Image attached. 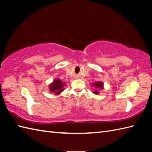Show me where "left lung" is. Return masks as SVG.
Here are the masks:
<instances>
[{
	"label": "left lung",
	"instance_id": "8db88e82",
	"mask_svg": "<svg viewBox=\"0 0 152 152\" xmlns=\"http://www.w3.org/2000/svg\"><path fill=\"white\" fill-rule=\"evenodd\" d=\"M92 86H95L96 88H99V89H103V83L102 82H96L95 83V84H93ZM93 93H94L96 95L99 94L98 91H95Z\"/></svg>",
	"mask_w": 152,
	"mask_h": 152
}]
</instances>
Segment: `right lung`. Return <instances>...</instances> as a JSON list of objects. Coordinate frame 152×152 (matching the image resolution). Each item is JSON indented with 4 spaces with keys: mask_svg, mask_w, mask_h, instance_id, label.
Here are the masks:
<instances>
[{
    "mask_svg": "<svg viewBox=\"0 0 152 152\" xmlns=\"http://www.w3.org/2000/svg\"><path fill=\"white\" fill-rule=\"evenodd\" d=\"M64 83L59 79L55 80L50 85V91L56 95H59L64 90Z\"/></svg>",
    "mask_w": 152,
    "mask_h": 152,
    "instance_id": "obj_1",
    "label": "right lung"
}]
</instances>
